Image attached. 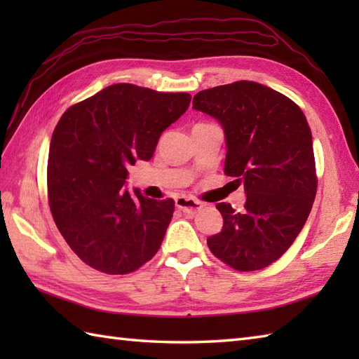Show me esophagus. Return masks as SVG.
Returning a JSON list of instances; mask_svg holds the SVG:
<instances>
[{"instance_id": "34e87169", "label": "esophagus", "mask_w": 359, "mask_h": 359, "mask_svg": "<svg viewBox=\"0 0 359 359\" xmlns=\"http://www.w3.org/2000/svg\"><path fill=\"white\" fill-rule=\"evenodd\" d=\"M175 207L187 212V215H194V212L203 208V203L194 199H189V197H177V199H175Z\"/></svg>"}]
</instances>
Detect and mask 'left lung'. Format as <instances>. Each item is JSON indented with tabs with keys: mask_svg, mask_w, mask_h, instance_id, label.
Here are the masks:
<instances>
[{
	"mask_svg": "<svg viewBox=\"0 0 359 359\" xmlns=\"http://www.w3.org/2000/svg\"><path fill=\"white\" fill-rule=\"evenodd\" d=\"M193 109L222 126L224 171L247 196L241 212L216 205L224 226L207 239L211 253L239 271L265 269L294 242L316 196L307 118L288 97L247 80L201 90Z\"/></svg>",
	"mask_w": 359,
	"mask_h": 359,
	"instance_id": "8db88e82",
	"label": "left lung"
}]
</instances>
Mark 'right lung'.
I'll use <instances>...</instances> for the list:
<instances>
[{
    "instance_id": "obj_1",
    "label": "right lung",
    "mask_w": 359,
    "mask_h": 359,
    "mask_svg": "<svg viewBox=\"0 0 359 359\" xmlns=\"http://www.w3.org/2000/svg\"><path fill=\"white\" fill-rule=\"evenodd\" d=\"M187 93L117 83L71 106L52 134L48 189L53 220L83 262L131 273L154 256L174 201L126 189L128 166L152 157L160 135L188 109Z\"/></svg>"
}]
</instances>
